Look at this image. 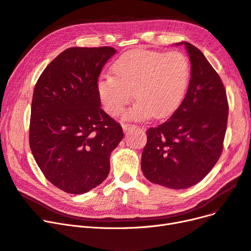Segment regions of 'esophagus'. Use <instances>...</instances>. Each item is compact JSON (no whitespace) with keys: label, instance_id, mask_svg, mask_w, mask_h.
<instances>
[{"label":"esophagus","instance_id":"1","mask_svg":"<svg viewBox=\"0 0 251 251\" xmlns=\"http://www.w3.org/2000/svg\"><path fill=\"white\" fill-rule=\"evenodd\" d=\"M122 127H123V129H124L125 131H127V130H132V129L136 128L137 126L136 125H131V124H123Z\"/></svg>","mask_w":251,"mask_h":251}]
</instances>
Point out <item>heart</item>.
<instances>
[{
    "label": "heart",
    "instance_id": "1",
    "mask_svg": "<svg viewBox=\"0 0 251 251\" xmlns=\"http://www.w3.org/2000/svg\"><path fill=\"white\" fill-rule=\"evenodd\" d=\"M114 76H102L97 91L102 105L110 116H119L132 98L136 103L125 114L142 121L154 115L163 119L180 106L190 77L187 58L181 52L133 50L120 58Z\"/></svg>",
    "mask_w": 251,
    "mask_h": 251
}]
</instances>
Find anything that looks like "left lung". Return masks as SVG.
<instances>
[{"mask_svg":"<svg viewBox=\"0 0 251 251\" xmlns=\"http://www.w3.org/2000/svg\"><path fill=\"white\" fill-rule=\"evenodd\" d=\"M190 81L182 103L164 123L147 131L142 171L152 183L185 189L201 181L224 149L228 103L218 73L188 42Z\"/></svg>","mask_w":251,"mask_h":251,"instance_id":"1","label":"left lung"}]
</instances>
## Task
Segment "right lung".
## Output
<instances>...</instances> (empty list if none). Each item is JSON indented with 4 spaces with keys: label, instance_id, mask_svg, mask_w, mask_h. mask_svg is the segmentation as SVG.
Wrapping results in <instances>:
<instances>
[{
    "label": "right lung",
    "instance_id": "add662e5",
    "mask_svg": "<svg viewBox=\"0 0 251 251\" xmlns=\"http://www.w3.org/2000/svg\"><path fill=\"white\" fill-rule=\"evenodd\" d=\"M116 51L109 46L65 50L35 85L31 151L44 177L67 193H85L103 182L110 153L124 136L100 107L97 91L100 72Z\"/></svg>",
    "mask_w": 251,
    "mask_h": 251
}]
</instances>
